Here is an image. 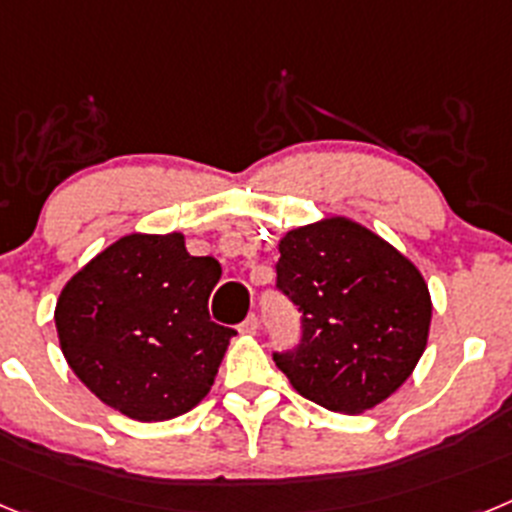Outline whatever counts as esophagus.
Instances as JSON below:
<instances>
[{
    "label": "esophagus",
    "mask_w": 512,
    "mask_h": 512,
    "mask_svg": "<svg viewBox=\"0 0 512 512\" xmlns=\"http://www.w3.org/2000/svg\"><path fill=\"white\" fill-rule=\"evenodd\" d=\"M256 330H259V315H256V312H251V315H248V318L241 323V333L253 336Z\"/></svg>",
    "instance_id": "34e87169"
}]
</instances>
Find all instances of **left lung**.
Segmentation results:
<instances>
[{
    "label": "left lung",
    "mask_w": 512,
    "mask_h": 512,
    "mask_svg": "<svg viewBox=\"0 0 512 512\" xmlns=\"http://www.w3.org/2000/svg\"><path fill=\"white\" fill-rule=\"evenodd\" d=\"M277 292L300 312V338L274 361L297 392L333 413L392 395L428 341L420 271L372 230L330 217L279 243Z\"/></svg>",
    "instance_id": "left-lung-1"
}]
</instances>
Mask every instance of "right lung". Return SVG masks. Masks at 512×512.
I'll return each instance as SVG.
<instances>
[{"label": "right lung", "mask_w": 512, "mask_h": 512, "mask_svg": "<svg viewBox=\"0 0 512 512\" xmlns=\"http://www.w3.org/2000/svg\"><path fill=\"white\" fill-rule=\"evenodd\" d=\"M220 279L184 235H125L63 287V356L89 390L135 420H166L210 392L235 330L210 320Z\"/></svg>", "instance_id": "add662e5"}]
</instances>
